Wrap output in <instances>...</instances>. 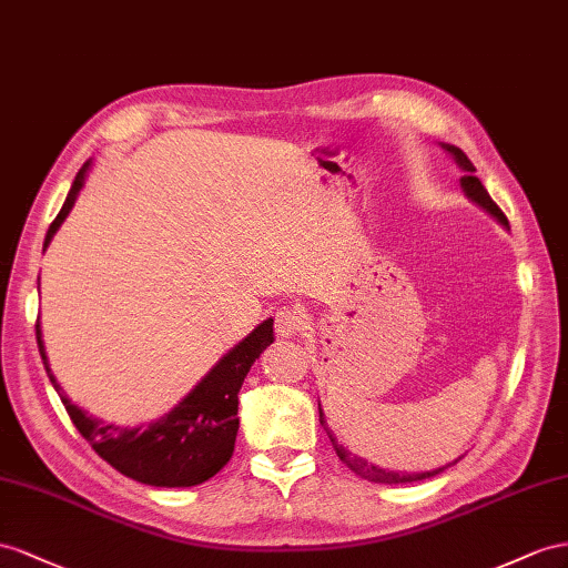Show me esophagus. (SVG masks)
Listing matches in <instances>:
<instances>
[{
	"label": "esophagus",
	"instance_id": "obj_1",
	"mask_svg": "<svg viewBox=\"0 0 568 568\" xmlns=\"http://www.w3.org/2000/svg\"><path fill=\"white\" fill-rule=\"evenodd\" d=\"M304 331V314L297 307H283L275 314V333L281 338H295Z\"/></svg>",
	"mask_w": 568,
	"mask_h": 568
}]
</instances>
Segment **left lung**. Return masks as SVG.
<instances>
[{
  "mask_svg": "<svg viewBox=\"0 0 568 568\" xmlns=\"http://www.w3.org/2000/svg\"><path fill=\"white\" fill-rule=\"evenodd\" d=\"M442 149L456 160V165L465 172L463 178H460V186H463V192H465V196H468L470 201H475L477 206H483L489 215H494L497 217V221L504 225V227H508V221H506V215L501 213V209L497 206V203L491 201V196L487 194V189L483 186V182H479L477 178H475V165L470 163L468 160V155H465L458 145H450V143H442ZM318 423H322V427L326 429V434H328V439H331V444H333V448H336V454H338V458L347 465V468H351L355 475H359V477H365V479H369V483H379V485H403V483H419V479H429V477H434V475H439V473H444L446 468H450V465H456L458 460H460V456L456 458V460H450V463H446V465H442V468H434V470H425V473H396V470H386V468H379V465H374V463H369V460H365V458H359V456H355L353 450H347L345 446H341L338 442H336V436L331 434V429H328V425H326V417H324V413H322V408H318Z\"/></svg>",
  "mask_w": 568,
  "mask_h": 568,
  "instance_id": "1",
  "label": "left lung"
}]
</instances>
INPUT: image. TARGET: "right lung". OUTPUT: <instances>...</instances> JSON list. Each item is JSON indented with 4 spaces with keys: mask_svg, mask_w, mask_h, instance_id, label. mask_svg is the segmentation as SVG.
<instances>
[{
    "mask_svg": "<svg viewBox=\"0 0 568 568\" xmlns=\"http://www.w3.org/2000/svg\"><path fill=\"white\" fill-rule=\"evenodd\" d=\"M89 170L91 160H85L74 182H71L62 211L57 213L48 230L42 252L48 250L54 232L60 230L71 209H74L85 178H89ZM36 338L42 365H45V372L62 398L71 423L77 425L83 439L93 446L100 458L141 485L194 487L206 483L217 470H223L232 450H235L240 429L237 394L258 355L273 343V318L261 322L250 336L242 338L235 347H230L170 413L141 427L105 425L103 419L89 415L71 403L50 369L40 322L36 324Z\"/></svg>",
    "mask_w": 568,
    "mask_h": 568,
    "instance_id": "add662e5",
    "label": "right lung"
}]
</instances>
